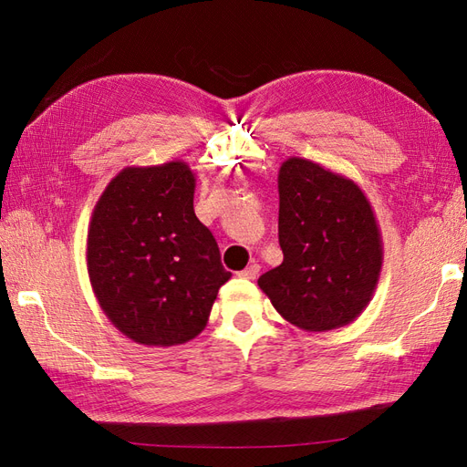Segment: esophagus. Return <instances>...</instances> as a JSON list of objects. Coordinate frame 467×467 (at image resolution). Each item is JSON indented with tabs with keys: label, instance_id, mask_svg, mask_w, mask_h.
Here are the masks:
<instances>
[{
	"label": "esophagus",
	"instance_id": "1",
	"mask_svg": "<svg viewBox=\"0 0 467 467\" xmlns=\"http://www.w3.org/2000/svg\"><path fill=\"white\" fill-rule=\"evenodd\" d=\"M259 263H255V261H253L247 268H245V271H242V273H237V276L239 278H247V280H253V278H255L257 275H259Z\"/></svg>",
	"mask_w": 467,
	"mask_h": 467
}]
</instances>
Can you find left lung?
<instances>
[{"label":"left lung","mask_w":467,"mask_h":467,"mask_svg":"<svg viewBox=\"0 0 467 467\" xmlns=\"http://www.w3.org/2000/svg\"><path fill=\"white\" fill-rule=\"evenodd\" d=\"M282 263L257 282L276 312L304 331L355 321L376 292L384 245L355 181L304 158L278 169Z\"/></svg>","instance_id":"8db88e82"}]
</instances>
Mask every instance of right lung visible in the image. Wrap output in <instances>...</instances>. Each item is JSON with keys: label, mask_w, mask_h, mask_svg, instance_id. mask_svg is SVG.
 Instances as JSON below:
<instances>
[{"label": "right lung", "mask_w": 467, "mask_h": 467, "mask_svg": "<svg viewBox=\"0 0 467 467\" xmlns=\"http://www.w3.org/2000/svg\"><path fill=\"white\" fill-rule=\"evenodd\" d=\"M194 173L181 161L124 167L93 208L88 273L109 321L146 347L191 341L232 273L196 218Z\"/></svg>", "instance_id": "add662e5"}]
</instances>
